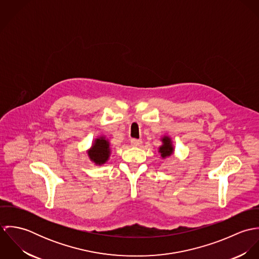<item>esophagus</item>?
Returning <instances> with one entry per match:
<instances>
[{
    "instance_id": "obj_1",
    "label": "esophagus",
    "mask_w": 259,
    "mask_h": 259,
    "mask_svg": "<svg viewBox=\"0 0 259 259\" xmlns=\"http://www.w3.org/2000/svg\"><path fill=\"white\" fill-rule=\"evenodd\" d=\"M142 140H137V139H132L131 140V145L134 147H140L142 145Z\"/></svg>"
}]
</instances>
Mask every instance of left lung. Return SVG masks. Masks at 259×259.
I'll return each mask as SVG.
<instances>
[{
	"mask_svg": "<svg viewBox=\"0 0 259 259\" xmlns=\"http://www.w3.org/2000/svg\"><path fill=\"white\" fill-rule=\"evenodd\" d=\"M162 142H163V145L159 148V152L161 153L162 157L169 156L174 151V148L171 147V143H170V139L163 138Z\"/></svg>",
	"mask_w": 259,
	"mask_h": 259,
	"instance_id": "8db88e82",
	"label": "left lung"
}]
</instances>
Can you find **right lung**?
Listing matches in <instances>:
<instances>
[{
    "label": "right lung",
    "mask_w": 259,
    "mask_h": 259,
    "mask_svg": "<svg viewBox=\"0 0 259 259\" xmlns=\"http://www.w3.org/2000/svg\"><path fill=\"white\" fill-rule=\"evenodd\" d=\"M89 155L97 164L105 163L110 156L109 143L104 138L97 139L93 148L89 151Z\"/></svg>",
    "instance_id": "1"
}]
</instances>
